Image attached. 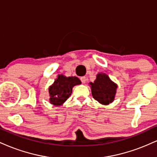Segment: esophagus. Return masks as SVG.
Segmentation results:
<instances>
[{"mask_svg":"<svg viewBox=\"0 0 157 157\" xmlns=\"http://www.w3.org/2000/svg\"><path fill=\"white\" fill-rule=\"evenodd\" d=\"M80 80L82 83H86V77H80Z\"/></svg>","mask_w":157,"mask_h":157,"instance_id":"34e87169","label":"esophagus"}]
</instances>
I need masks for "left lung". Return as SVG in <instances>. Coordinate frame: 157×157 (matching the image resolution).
Instances as JSON below:
<instances>
[{
    "instance_id": "obj_1",
    "label": "left lung",
    "mask_w": 157,
    "mask_h": 157,
    "mask_svg": "<svg viewBox=\"0 0 157 157\" xmlns=\"http://www.w3.org/2000/svg\"><path fill=\"white\" fill-rule=\"evenodd\" d=\"M89 86L93 97L100 104L108 105L114 100L117 84L113 82L105 73L97 74L96 80L90 82Z\"/></svg>"
}]
</instances>
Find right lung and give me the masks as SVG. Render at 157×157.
Instances as JSON below:
<instances>
[{
  "label": "right lung",
  "instance_id": "add662e5",
  "mask_svg": "<svg viewBox=\"0 0 157 157\" xmlns=\"http://www.w3.org/2000/svg\"><path fill=\"white\" fill-rule=\"evenodd\" d=\"M81 84L77 77H66L59 75L52 86L48 87L49 102L55 106L62 105L71 96L75 86Z\"/></svg>",
  "mask_w": 157,
  "mask_h": 157
}]
</instances>
